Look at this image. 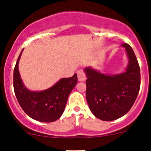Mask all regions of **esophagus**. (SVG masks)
<instances>
[{
	"label": "esophagus",
	"instance_id": "34e87169",
	"mask_svg": "<svg viewBox=\"0 0 151 151\" xmlns=\"http://www.w3.org/2000/svg\"><path fill=\"white\" fill-rule=\"evenodd\" d=\"M77 77H78V80L80 82L86 80V76H85V72L82 70L77 71Z\"/></svg>",
	"mask_w": 151,
	"mask_h": 151
}]
</instances>
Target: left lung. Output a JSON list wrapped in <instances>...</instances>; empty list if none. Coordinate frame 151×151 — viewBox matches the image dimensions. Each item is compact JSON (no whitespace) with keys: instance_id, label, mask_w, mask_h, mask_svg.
I'll return each instance as SVG.
<instances>
[{"instance_id":"obj_1","label":"left lung","mask_w":151,"mask_h":151,"mask_svg":"<svg viewBox=\"0 0 151 151\" xmlns=\"http://www.w3.org/2000/svg\"><path fill=\"white\" fill-rule=\"evenodd\" d=\"M124 47L129 59L125 71L106 74L89 66L86 74V98L90 111L103 121H113L130 110L138 96L140 87V69L132 48L127 43Z\"/></svg>"}]
</instances>
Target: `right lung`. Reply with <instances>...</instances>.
Wrapping results in <instances>:
<instances>
[{
	"instance_id": "1",
	"label": "right lung",
	"mask_w": 151,
	"mask_h": 151,
	"mask_svg": "<svg viewBox=\"0 0 151 151\" xmlns=\"http://www.w3.org/2000/svg\"><path fill=\"white\" fill-rule=\"evenodd\" d=\"M22 51L14 70V88L17 101L24 111L33 119L41 122L56 121L64 111L68 97L77 85V74L69 78L61 79L46 90L31 91L24 85L19 71Z\"/></svg>"
}]
</instances>
